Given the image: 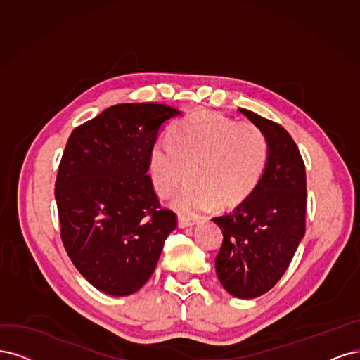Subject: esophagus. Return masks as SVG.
Listing matches in <instances>:
<instances>
[{
	"label": "esophagus",
	"mask_w": 360,
	"mask_h": 360,
	"mask_svg": "<svg viewBox=\"0 0 360 360\" xmlns=\"http://www.w3.org/2000/svg\"><path fill=\"white\" fill-rule=\"evenodd\" d=\"M194 224H197L195 219H191V218H187V217H182V215L178 217V226H179L181 229H188V227H193Z\"/></svg>",
	"instance_id": "obj_1"
}]
</instances>
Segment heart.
Instances as JSON below:
<instances>
[{"mask_svg":"<svg viewBox=\"0 0 360 360\" xmlns=\"http://www.w3.org/2000/svg\"><path fill=\"white\" fill-rule=\"evenodd\" d=\"M269 158L268 139L250 122L219 113L195 112L172 125L169 142L149 150L148 169L158 195H170L184 178L190 181L173 197L184 215H197L215 203L231 207L256 191Z\"/></svg>","mask_w":360,"mask_h":360,"instance_id":"obj_1","label":"heart"}]
</instances>
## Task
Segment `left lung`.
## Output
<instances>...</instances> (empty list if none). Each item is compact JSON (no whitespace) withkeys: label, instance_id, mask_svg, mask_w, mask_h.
<instances>
[{"label":"left lung","instance_id":"8db88e82","mask_svg":"<svg viewBox=\"0 0 360 360\" xmlns=\"http://www.w3.org/2000/svg\"><path fill=\"white\" fill-rule=\"evenodd\" d=\"M239 112L268 139L269 158L256 191L214 218L224 236L215 271L231 296L252 299L280 281L305 235L307 175L295 141L280 124Z\"/></svg>","mask_w":360,"mask_h":360}]
</instances>
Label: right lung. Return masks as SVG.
Instances as JSON below:
<instances>
[{
    "label": "right lung",
    "instance_id": "1",
    "mask_svg": "<svg viewBox=\"0 0 360 360\" xmlns=\"http://www.w3.org/2000/svg\"><path fill=\"white\" fill-rule=\"evenodd\" d=\"M181 113L160 103L117 104L68 137L55 184L61 239L76 269L103 293L142 288L176 229L146 172L161 129Z\"/></svg>",
    "mask_w": 360,
    "mask_h": 360
}]
</instances>
